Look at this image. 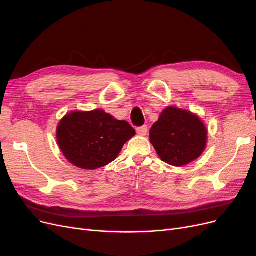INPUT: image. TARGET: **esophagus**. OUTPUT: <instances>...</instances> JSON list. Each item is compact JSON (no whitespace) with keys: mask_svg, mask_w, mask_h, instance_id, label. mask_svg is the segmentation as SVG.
<instances>
[{"mask_svg":"<svg viewBox=\"0 0 256 256\" xmlns=\"http://www.w3.org/2000/svg\"><path fill=\"white\" fill-rule=\"evenodd\" d=\"M147 131H148V128H147V126H142V127H138L136 128V134L138 136H146Z\"/></svg>","mask_w":256,"mask_h":256,"instance_id":"34e87169","label":"esophagus"}]
</instances>
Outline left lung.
Instances as JSON below:
<instances>
[{"label": "left lung", "mask_w": 256, "mask_h": 256, "mask_svg": "<svg viewBox=\"0 0 256 256\" xmlns=\"http://www.w3.org/2000/svg\"><path fill=\"white\" fill-rule=\"evenodd\" d=\"M208 131L200 116L166 106L150 131V141L160 159L173 166L196 160L206 148Z\"/></svg>", "instance_id": "left-lung-1"}]
</instances>
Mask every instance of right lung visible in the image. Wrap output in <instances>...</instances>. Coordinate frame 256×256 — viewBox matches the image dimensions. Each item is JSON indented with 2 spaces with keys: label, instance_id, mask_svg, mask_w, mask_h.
I'll return each instance as SVG.
<instances>
[{
  "label": "right lung",
  "instance_id": "1",
  "mask_svg": "<svg viewBox=\"0 0 256 256\" xmlns=\"http://www.w3.org/2000/svg\"><path fill=\"white\" fill-rule=\"evenodd\" d=\"M136 136L126 120H118L102 109L72 111L56 128V141L64 157L82 170L106 166L120 154L124 144Z\"/></svg>",
  "mask_w": 256,
  "mask_h": 256
}]
</instances>
